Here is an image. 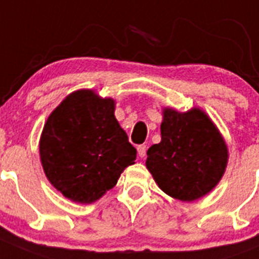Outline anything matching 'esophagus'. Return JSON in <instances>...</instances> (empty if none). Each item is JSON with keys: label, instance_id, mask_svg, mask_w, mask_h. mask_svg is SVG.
<instances>
[{"label": "esophagus", "instance_id": "34e87169", "mask_svg": "<svg viewBox=\"0 0 259 259\" xmlns=\"http://www.w3.org/2000/svg\"><path fill=\"white\" fill-rule=\"evenodd\" d=\"M137 153H139V155L141 156V158H144V156L146 155V145L137 146Z\"/></svg>", "mask_w": 259, "mask_h": 259}]
</instances>
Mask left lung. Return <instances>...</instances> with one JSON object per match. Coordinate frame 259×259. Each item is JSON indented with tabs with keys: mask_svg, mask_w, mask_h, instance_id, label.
<instances>
[{
	"mask_svg": "<svg viewBox=\"0 0 259 259\" xmlns=\"http://www.w3.org/2000/svg\"><path fill=\"white\" fill-rule=\"evenodd\" d=\"M163 114L162 141L149 148L146 167L165 194L196 200L221 180L229 156L226 144L199 109L187 113L165 109Z\"/></svg>",
	"mask_w": 259,
	"mask_h": 259,
	"instance_id": "obj_1",
	"label": "left lung"
}]
</instances>
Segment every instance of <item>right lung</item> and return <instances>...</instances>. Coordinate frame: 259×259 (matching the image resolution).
<instances>
[{"label":"right lung","instance_id":"add662e5","mask_svg":"<svg viewBox=\"0 0 259 259\" xmlns=\"http://www.w3.org/2000/svg\"><path fill=\"white\" fill-rule=\"evenodd\" d=\"M39 155L47 179L65 198L92 203L135 163L136 149L114 117V100L70 94L44 127Z\"/></svg>","mask_w":259,"mask_h":259}]
</instances>
